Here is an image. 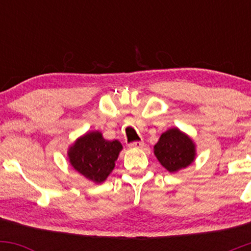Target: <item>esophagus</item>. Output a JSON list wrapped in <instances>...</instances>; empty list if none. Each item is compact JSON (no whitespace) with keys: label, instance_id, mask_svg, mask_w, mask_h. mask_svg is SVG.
<instances>
[{"label":"esophagus","instance_id":"esophagus-1","mask_svg":"<svg viewBox=\"0 0 251 251\" xmlns=\"http://www.w3.org/2000/svg\"><path fill=\"white\" fill-rule=\"evenodd\" d=\"M144 146V142H134L128 144V148L129 149H142Z\"/></svg>","mask_w":251,"mask_h":251}]
</instances>
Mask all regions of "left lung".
Segmentation results:
<instances>
[{
  "instance_id": "obj_1",
  "label": "left lung",
  "mask_w": 251,
  "mask_h": 251,
  "mask_svg": "<svg viewBox=\"0 0 251 251\" xmlns=\"http://www.w3.org/2000/svg\"><path fill=\"white\" fill-rule=\"evenodd\" d=\"M154 155L170 174L188 168L196 159V144L179 128H169L160 135L153 148Z\"/></svg>"
}]
</instances>
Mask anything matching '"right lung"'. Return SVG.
Wrapping results in <instances>:
<instances>
[{
	"mask_svg": "<svg viewBox=\"0 0 251 251\" xmlns=\"http://www.w3.org/2000/svg\"><path fill=\"white\" fill-rule=\"evenodd\" d=\"M123 145L119 140H106L99 131L80 135L68 148L67 157L75 171L94 184H101L113 171Z\"/></svg>",
	"mask_w": 251,
	"mask_h": 251,
	"instance_id": "add662e5",
	"label": "right lung"
}]
</instances>
